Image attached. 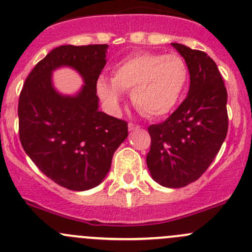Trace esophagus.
Here are the masks:
<instances>
[{
	"instance_id": "esophagus-1",
	"label": "esophagus",
	"mask_w": 252,
	"mask_h": 252,
	"mask_svg": "<svg viewBox=\"0 0 252 252\" xmlns=\"http://www.w3.org/2000/svg\"><path fill=\"white\" fill-rule=\"evenodd\" d=\"M140 128V126H138V124H134V123H129L128 124V129L130 131H133V130H136V129H139Z\"/></svg>"
}]
</instances>
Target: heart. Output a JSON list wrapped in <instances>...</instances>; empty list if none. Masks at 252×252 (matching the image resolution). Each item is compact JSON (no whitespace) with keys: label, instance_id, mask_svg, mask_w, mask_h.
<instances>
[{"label":"heart","instance_id":"obj_1","mask_svg":"<svg viewBox=\"0 0 252 252\" xmlns=\"http://www.w3.org/2000/svg\"><path fill=\"white\" fill-rule=\"evenodd\" d=\"M189 83V67L177 53L140 52L117 63L112 80L98 77V97L113 113L122 102L121 91H131V102L149 118H162L177 107Z\"/></svg>","mask_w":252,"mask_h":252}]
</instances>
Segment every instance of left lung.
Returning <instances> with one entry per match:
<instances>
[{
  "label": "left lung",
  "mask_w": 252,
  "mask_h": 252,
  "mask_svg": "<svg viewBox=\"0 0 252 252\" xmlns=\"http://www.w3.org/2000/svg\"><path fill=\"white\" fill-rule=\"evenodd\" d=\"M172 46L189 67V93L166 121L149 126L146 163L155 182L177 189L199 179L220 151L228 131V96L207 53L182 44Z\"/></svg>",
  "instance_id": "obj_1"
}]
</instances>
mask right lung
<instances>
[{
	"label": "right lung",
	"instance_id": "add662e5",
	"mask_svg": "<svg viewBox=\"0 0 252 252\" xmlns=\"http://www.w3.org/2000/svg\"><path fill=\"white\" fill-rule=\"evenodd\" d=\"M108 45H63L47 53L25 80L18 103L24 151L46 177L63 188L97 187L111 168L114 151L128 136V124L98 110L96 81ZM74 69L84 85L61 94L52 81L58 67Z\"/></svg>",
	"mask_w": 252,
	"mask_h": 252
}]
</instances>
